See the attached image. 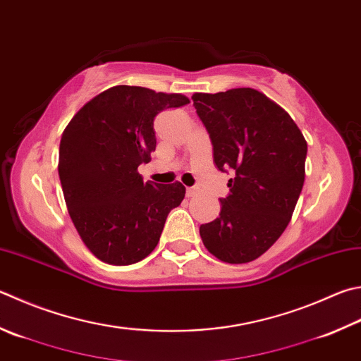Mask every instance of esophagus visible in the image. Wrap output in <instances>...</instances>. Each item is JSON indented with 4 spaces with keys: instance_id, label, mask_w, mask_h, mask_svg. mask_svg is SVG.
<instances>
[{
    "instance_id": "obj_1",
    "label": "esophagus",
    "mask_w": 361,
    "mask_h": 361,
    "mask_svg": "<svg viewBox=\"0 0 361 361\" xmlns=\"http://www.w3.org/2000/svg\"><path fill=\"white\" fill-rule=\"evenodd\" d=\"M196 195H198V190L193 188V187L187 188V196H188V198H193V196H196Z\"/></svg>"
}]
</instances>
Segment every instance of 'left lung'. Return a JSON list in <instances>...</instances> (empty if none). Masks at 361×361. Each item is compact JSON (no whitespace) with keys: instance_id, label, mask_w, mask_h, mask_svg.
Masks as SVG:
<instances>
[{"instance_id":"8db88e82","label":"left lung","mask_w":361,"mask_h":361,"mask_svg":"<svg viewBox=\"0 0 361 361\" xmlns=\"http://www.w3.org/2000/svg\"><path fill=\"white\" fill-rule=\"evenodd\" d=\"M220 171L231 169L220 216L201 224L204 247L228 264L264 255L290 221L305 182L307 140L283 108L251 87L192 96Z\"/></svg>"}]
</instances>
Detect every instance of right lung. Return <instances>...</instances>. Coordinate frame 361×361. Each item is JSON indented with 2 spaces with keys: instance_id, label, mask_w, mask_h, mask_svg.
Here are the masks:
<instances>
[{
  "instance_id": "add662e5",
  "label": "right lung",
  "mask_w": 361,
  "mask_h": 361,
  "mask_svg": "<svg viewBox=\"0 0 361 361\" xmlns=\"http://www.w3.org/2000/svg\"><path fill=\"white\" fill-rule=\"evenodd\" d=\"M182 94L119 85L80 108L59 142L58 173L71 219L97 259L130 265L157 247L166 216L185 196L180 182H142L154 118L188 104Z\"/></svg>"
}]
</instances>
